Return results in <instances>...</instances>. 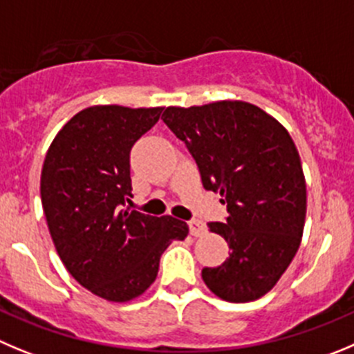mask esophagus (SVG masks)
<instances>
[{
    "label": "esophagus",
    "instance_id": "34e87169",
    "mask_svg": "<svg viewBox=\"0 0 354 354\" xmlns=\"http://www.w3.org/2000/svg\"><path fill=\"white\" fill-rule=\"evenodd\" d=\"M188 229H190V234L196 237L203 236V234L206 232V225H204L201 220H190V222H188Z\"/></svg>",
    "mask_w": 354,
    "mask_h": 354
}]
</instances>
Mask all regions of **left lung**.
I'll return each mask as SVG.
<instances>
[{
	"instance_id": "8db88e82",
	"label": "left lung",
	"mask_w": 354,
	"mask_h": 354,
	"mask_svg": "<svg viewBox=\"0 0 354 354\" xmlns=\"http://www.w3.org/2000/svg\"><path fill=\"white\" fill-rule=\"evenodd\" d=\"M162 120L187 145L206 190L220 194L225 222L207 223L229 259L204 267L207 288L229 302L266 295L288 269L306 222V180L295 143L255 104L218 101L166 108Z\"/></svg>"
}]
</instances>
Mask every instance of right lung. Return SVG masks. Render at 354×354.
Returning <instances> with one entry per match:
<instances>
[{"label":"right lung","instance_id":"obj_1","mask_svg":"<svg viewBox=\"0 0 354 354\" xmlns=\"http://www.w3.org/2000/svg\"><path fill=\"white\" fill-rule=\"evenodd\" d=\"M164 108L91 106L52 141L43 162V211L62 263L84 288L111 302L140 297L171 241L188 225L173 216L127 209L131 148Z\"/></svg>","mask_w":354,"mask_h":354}]
</instances>
